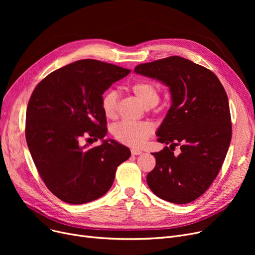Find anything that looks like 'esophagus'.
Instances as JSON below:
<instances>
[{"mask_svg":"<svg viewBox=\"0 0 255 255\" xmlns=\"http://www.w3.org/2000/svg\"><path fill=\"white\" fill-rule=\"evenodd\" d=\"M131 154L132 155H140V154H142V152L140 150H137V149H132Z\"/></svg>","mask_w":255,"mask_h":255,"instance_id":"obj_1","label":"esophagus"}]
</instances>
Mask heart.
I'll return each mask as SVG.
<instances>
[{
  "mask_svg": "<svg viewBox=\"0 0 255 255\" xmlns=\"http://www.w3.org/2000/svg\"><path fill=\"white\" fill-rule=\"evenodd\" d=\"M133 94L145 106L156 105L159 101V87L153 82H137L131 87ZM119 94L115 90L107 91L101 99V107L107 118H115L118 111ZM154 131V127L149 122H123L116 125L114 134L116 138L127 145L140 146L148 139Z\"/></svg>",
  "mask_w": 255,
  "mask_h": 255,
  "instance_id": "heart-1",
  "label": "heart"
}]
</instances>
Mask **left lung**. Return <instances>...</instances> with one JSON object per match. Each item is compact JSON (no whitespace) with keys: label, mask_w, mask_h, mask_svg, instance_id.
<instances>
[{"label":"left lung","mask_w":255,"mask_h":255,"mask_svg":"<svg viewBox=\"0 0 255 255\" xmlns=\"http://www.w3.org/2000/svg\"><path fill=\"white\" fill-rule=\"evenodd\" d=\"M136 74L169 88L171 104L159 126L155 168L146 183L158 197L183 205L204 194L217 177L232 139L230 104L218 77L205 67L173 56L140 64ZM180 145L179 155L171 149Z\"/></svg>","instance_id":"obj_1"}]
</instances>
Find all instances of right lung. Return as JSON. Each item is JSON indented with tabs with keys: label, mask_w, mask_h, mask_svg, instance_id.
Segmentation results:
<instances>
[{
	"label": "right lung",
	"mask_w": 255,
	"mask_h": 255,
	"mask_svg": "<svg viewBox=\"0 0 255 255\" xmlns=\"http://www.w3.org/2000/svg\"><path fill=\"white\" fill-rule=\"evenodd\" d=\"M129 73L113 64L80 60L51 72L35 88L26 109L25 139L40 177L63 202L82 205L103 196L117 167L131 156L127 146L104 139L101 107L103 93ZM86 134L103 143L82 146Z\"/></svg>",
	"instance_id": "add662e5"
}]
</instances>
